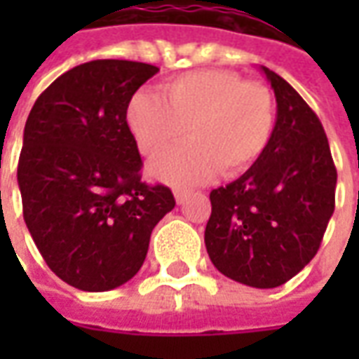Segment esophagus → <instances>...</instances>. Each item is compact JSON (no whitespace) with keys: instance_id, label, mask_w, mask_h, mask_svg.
Wrapping results in <instances>:
<instances>
[{"instance_id":"obj_1","label":"esophagus","mask_w":359,"mask_h":359,"mask_svg":"<svg viewBox=\"0 0 359 359\" xmlns=\"http://www.w3.org/2000/svg\"><path fill=\"white\" fill-rule=\"evenodd\" d=\"M188 194H190V190H184V188H175V200H177V203L184 202V200L188 198Z\"/></svg>"}]
</instances>
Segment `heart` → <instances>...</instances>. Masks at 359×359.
Here are the masks:
<instances>
[{
	"mask_svg": "<svg viewBox=\"0 0 359 359\" xmlns=\"http://www.w3.org/2000/svg\"><path fill=\"white\" fill-rule=\"evenodd\" d=\"M126 125L149 159L179 144L187 128L190 142L154 161L149 171L171 184H198L219 169L236 177L256 163L275 128V100L262 82L202 69L165 81L159 95L136 92Z\"/></svg>",
	"mask_w": 359,
	"mask_h": 359,
	"instance_id": "1",
	"label": "heart"
}]
</instances>
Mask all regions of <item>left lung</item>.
<instances>
[{
	"label": "left lung",
	"instance_id": "1",
	"mask_svg": "<svg viewBox=\"0 0 359 359\" xmlns=\"http://www.w3.org/2000/svg\"><path fill=\"white\" fill-rule=\"evenodd\" d=\"M277 97L265 151L248 171L211 190L205 248L225 277L275 288L313 259L334 211L337 167L323 125L302 95L262 67Z\"/></svg>",
	"mask_w": 359,
	"mask_h": 359
}]
</instances>
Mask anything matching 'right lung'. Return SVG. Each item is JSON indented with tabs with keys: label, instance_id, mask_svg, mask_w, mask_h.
<instances>
[{
	"label": "right lung",
	"instance_id": "add662e5",
	"mask_svg": "<svg viewBox=\"0 0 359 359\" xmlns=\"http://www.w3.org/2000/svg\"><path fill=\"white\" fill-rule=\"evenodd\" d=\"M159 69L125 59L74 67L38 95L19 157L22 215L43 262L67 285L103 292L140 271L171 188L142 180L126 107Z\"/></svg>",
	"mask_w": 359,
	"mask_h": 359
}]
</instances>
